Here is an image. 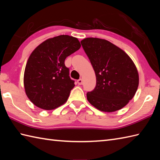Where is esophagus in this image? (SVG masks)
Returning <instances> with one entry per match:
<instances>
[{"mask_svg": "<svg viewBox=\"0 0 160 160\" xmlns=\"http://www.w3.org/2000/svg\"><path fill=\"white\" fill-rule=\"evenodd\" d=\"M77 83L79 84V85H82V83H83V80L81 79H78V80H77Z\"/></svg>", "mask_w": 160, "mask_h": 160, "instance_id": "obj_1", "label": "esophagus"}]
</instances>
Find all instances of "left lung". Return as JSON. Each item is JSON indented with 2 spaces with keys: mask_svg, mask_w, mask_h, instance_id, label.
<instances>
[{
  "mask_svg": "<svg viewBox=\"0 0 160 160\" xmlns=\"http://www.w3.org/2000/svg\"><path fill=\"white\" fill-rule=\"evenodd\" d=\"M97 79L87 93L90 103L105 112L122 109L133 98L139 84L136 66L126 52L111 42L88 38L81 42Z\"/></svg>",
  "mask_w": 160,
  "mask_h": 160,
  "instance_id": "8db88e82",
  "label": "left lung"
}]
</instances>
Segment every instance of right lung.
I'll list each match as a JSON object with an SVG mask.
<instances>
[{"instance_id": "add662e5", "label": "right lung", "mask_w": 160, "mask_h": 160, "mask_svg": "<svg viewBox=\"0 0 160 160\" xmlns=\"http://www.w3.org/2000/svg\"><path fill=\"white\" fill-rule=\"evenodd\" d=\"M81 47L78 39L62 35L48 39L32 52L24 74L27 96L37 107L54 109L68 100L74 81L65 59Z\"/></svg>"}]
</instances>
